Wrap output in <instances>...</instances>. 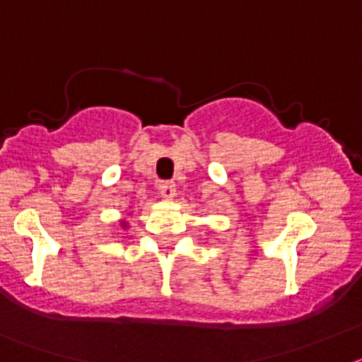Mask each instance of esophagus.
<instances>
[{"label": "esophagus", "mask_w": 362, "mask_h": 362, "mask_svg": "<svg viewBox=\"0 0 362 362\" xmlns=\"http://www.w3.org/2000/svg\"><path fill=\"white\" fill-rule=\"evenodd\" d=\"M158 189H160L161 197H165V199H171V197H175L176 184L173 180H161L160 184H158Z\"/></svg>", "instance_id": "1"}]
</instances>
